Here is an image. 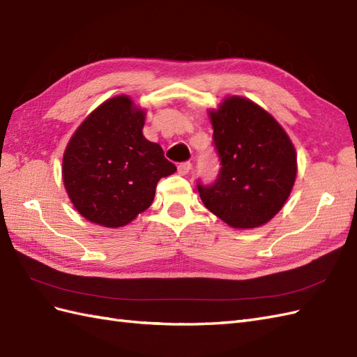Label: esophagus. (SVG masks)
Listing matches in <instances>:
<instances>
[{
	"mask_svg": "<svg viewBox=\"0 0 357 357\" xmlns=\"http://www.w3.org/2000/svg\"><path fill=\"white\" fill-rule=\"evenodd\" d=\"M191 167H193V164H191L190 161L179 162L178 164V173H179V175H187V173L191 170Z\"/></svg>",
	"mask_w": 357,
	"mask_h": 357,
	"instance_id": "esophagus-1",
	"label": "esophagus"
}]
</instances>
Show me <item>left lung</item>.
Here are the masks:
<instances>
[{
	"instance_id": "8db88e82",
	"label": "left lung",
	"mask_w": 357,
	"mask_h": 357,
	"mask_svg": "<svg viewBox=\"0 0 357 357\" xmlns=\"http://www.w3.org/2000/svg\"><path fill=\"white\" fill-rule=\"evenodd\" d=\"M209 117L222 167L213 184L197 181L200 199L235 229L266 225L294 185V146L274 117L250 99L226 98Z\"/></svg>"
}]
</instances>
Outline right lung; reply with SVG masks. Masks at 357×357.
<instances>
[{"label":"right lung","instance_id":"1","mask_svg":"<svg viewBox=\"0 0 357 357\" xmlns=\"http://www.w3.org/2000/svg\"><path fill=\"white\" fill-rule=\"evenodd\" d=\"M144 112L122 95L78 126L63 155L70 202L89 222L121 227L148 209L158 181L176 172L161 146L144 139Z\"/></svg>","mask_w":357,"mask_h":357}]
</instances>
